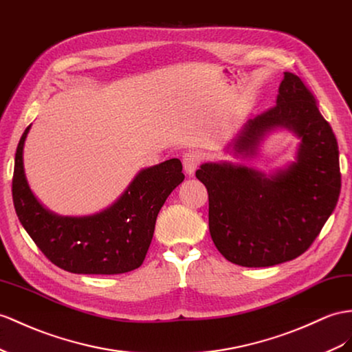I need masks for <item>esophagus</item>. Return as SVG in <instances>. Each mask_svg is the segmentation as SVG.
<instances>
[{
	"mask_svg": "<svg viewBox=\"0 0 352 352\" xmlns=\"http://www.w3.org/2000/svg\"><path fill=\"white\" fill-rule=\"evenodd\" d=\"M201 155L197 151H187L183 155V166H184V170L186 174L188 175H193L196 168L199 166L201 164Z\"/></svg>",
	"mask_w": 352,
	"mask_h": 352,
	"instance_id": "obj_1",
	"label": "esophagus"
}]
</instances>
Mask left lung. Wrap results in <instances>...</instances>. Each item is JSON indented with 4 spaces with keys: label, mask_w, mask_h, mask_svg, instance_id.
Instances as JSON below:
<instances>
[{
    "label": "left lung",
    "mask_w": 352,
    "mask_h": 352,
    "mask_svg": "<svg viewBox=\"0 0 352 352\" xmlns=\"http://www.w3.org/2000/svg\"><path fill=\"white\" fill-rule=\"evenodd\" d=\"M276 126L300 138L297 159L285 170L270 178L232 164H204L196 170L208 190L214 244L239 266H274L303 254L339 199L336 137L311 90L293 73H284L276 105L248 120L232 144L235 155H253Z\"/></svg>",
    "instance_id": "1"
}]
</instances>
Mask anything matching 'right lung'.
<instances>
[{"mask_svg": "<svg viewBox=\"0 0 352 352\" xmlns=\"http://www.w3.org/2000/svg\"><path fill=\"white\" fill-rule=\"evenodd\" d=\"M17 144L13 204L17 217L41 253L53 265L73 274L116 275L142 265L151 244L157 214L170 192L183 182L178 159L142 169L120 199L89 217H59L43 208L26 183L23 144Z\"/></svg>", "mask_w": 352, "mask_h": 352, "instance_id": "obj_1", "label": "right lung"}]
</instances>
